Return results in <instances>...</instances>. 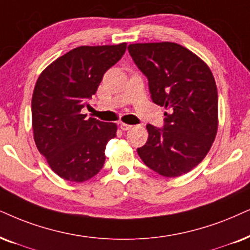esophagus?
Here are the masks:
<instances>
[{
    "mask_svg": "<svg viewBox=\"0 0 250 250\" xmlns=\"http://www.w3.org/2000/svg\"><path fill=\"white\" fill-rule=\"evenodd\" d=\"M120 128H121L122 130H129V129L132 128V125H127V123H123V122H121V123H120Z\"/></svg>",
    "mask_w": 250,
    "mask_h": 250,
    "instance_id": "34e87169",
    "label": "esophagus"
}]
</instances>
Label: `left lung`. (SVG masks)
<instances>
[{
  "instance_id": "1",
  "label": "left lung",
  "mask_w": 250,
  "mask_h": 250,
  "mask_svg": "<svg viewBox=\"0 0 250 250\" xmlns=\"http://www.w3.org/2000/svg\"><path fill=\"white\" fill-rule=\"evenodd\" d=\"M129 54L147 77L152 102L169 109L163 129L147 125L138 156L166 178L190 172L204 159L218 129V93L210 68L179 43H131Z\"/></svg>"
}]
</instances>
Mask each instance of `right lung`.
Wrapping results in <instances>:
<instances>
[{
	"instance_id": "obj_1",
	"label": "right lung",
	"mask_w": 250,
	"mask_h": 250,
	"mask_svg": "<svg viewBox=\"0 0 250 250\" xmlns=\"http://www.w3.org/2000/svg\"><path fill=\"white\" fill-rule=\"evenodd\" d=\"M125 48V42L77 47L50 63L38 78L31 106L33 137L60 178L84 182L103 168L106 144L118 127L86 119L81 110Z\"/></svg>"
}]
</instances>
